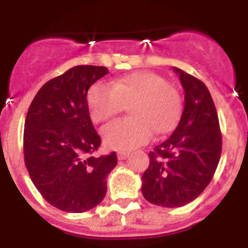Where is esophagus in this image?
<instances>
[{
    "instance_id": "obj_1",
    "label": "esophagus",
    "mask_w": 248,
    "mask_h": 248,
    "mask_svg": "<svg viewBox=\"0 0 248 248\" xmlns=\"http://www.w3.org/2000/svg\"><path fill=\"white\" fill-rule=\"evenodd\" d=\"M128 156H129L128 151H119V153H118V159L119 160H125Z\"/></svg>"
}]
</instances>
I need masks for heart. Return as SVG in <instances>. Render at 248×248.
<instances>
[{"label":"heart","instance_id":"obj_1","mask_svg":"<svg viewBox=\"0 0 248 248\" xmlns=\"http://www.w3.org/2000/svg\"><path fill=\"white\" fill-rule=\"evenodd\" d=\"M129 104L133 118L113 120L103 126V140L109 148L130 150L148 143L154 130L165 134L176 125L183 110L179 89L153 72H134L113 80L111 85L98 82L88 92L94 123L108 120Z\"/></svg>","mask_w":248,"mask_h":248}]
</instances>
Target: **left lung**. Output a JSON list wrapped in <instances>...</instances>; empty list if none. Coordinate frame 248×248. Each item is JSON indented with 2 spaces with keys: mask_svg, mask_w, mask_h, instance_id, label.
Here are the masks:
<instances>
[{
  "mask_svg": "<svg viewBox=\"0 0 248 248\" xmlns=\"http://www.w3.org/2000/svg\"><path fill=\"white\" fill-rule=\"evenodd\" d=\"M185 92L180 122L170 137L149 153L141 192L149 202L180 207L207 187L222 148L217 111L209 89L191 74L174 68Z\"/></svg>",
  "mask_w": 248,
  "mask_h": 248,
  "instance_id": "obj_1",
  "label": "left lung"
}]
</instances>
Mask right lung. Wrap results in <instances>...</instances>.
Instances as JSON below:
<instances>
[{"mask_svg":"<svg viewBox=\"0 0 248 248\" xmlns=\"http://www.w3.org/2000/svg\"><path fill=\"white\" fill-rule=\"evenodd\" d=\"M108 68L76 65L48 80L31 103L23 131L25 164L47 202L65 212H84L102 202L115 151L92 156L100 137L89 117L87 93Z\"/></svg>","mask_w":248,"mask_h":248,"instance_id":"add662e5","label":"right lung"}]
</instances>
